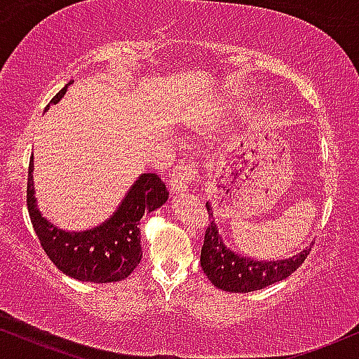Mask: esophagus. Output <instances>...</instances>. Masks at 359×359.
I'll return each instance as SVG.
<instances>
[{"label": "esophagus", "instance_id": "esophagus-1", "mask_svg": "<svg viewBox=\"0 0 359 359\" xmlns=\"http://www.w3.org/2000/svg\"><path fill=\"white\" fill-rule=\"evenodd\" d=\"M197 170L191 162H182L174 168V172L170 174V191L175 196H184L187 192L189 184L192 182V179L196 177Z\"/></svg>", "mask_w": 359, "mask_h": 359}]
</instances>
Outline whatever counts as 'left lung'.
Segmentation results:
<instances>
[{
  "label": "left lung",
  "instance_id": "8db88e82",
  "mask_svg": "<svg viewBox=\"0 0 359 359\" xmlns=\"http://www.w3.org/2000/svg\"><path fill=\"white\" fill-rule=\"evenodd\" d=\"M205 208H208L211 222L208 224L204 234L201 266L212 285L221 290L246 294V292L262 290V288L282 282L302 265L311 251V248H306L292 258L271 259V262H259V259L243 257L226 246L214 222L211 204L208 203Z\"/></svg>",
  "mask_w": 359,
  "mask_h": 359
}]
</instances>
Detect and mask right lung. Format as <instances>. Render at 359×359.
Here are the masks:
<instances>
[{
  "label": "right lung",
  "mask_w": 359,
  "mask_h": 359,
  "mask_svg": "<svg viewBox=\"0 0 359 359\" xmlns=\"http://www.w3.org/2000/svg\"><path fill=\"white\" fill-rule=\"evenodd\" d=\"M67 86L52 97L47 109L64 97ZM167 199L168 192L162 179L156 174H142L113 216L101 226L81 233L64 231L40 212L34 187V156L28 165L27 205L40 245L57 269L81 282H119L137 269L143 255L140 219L165 204Z\"/></svg>",
  "instance_id": "add662e5"
}]
</instances>
